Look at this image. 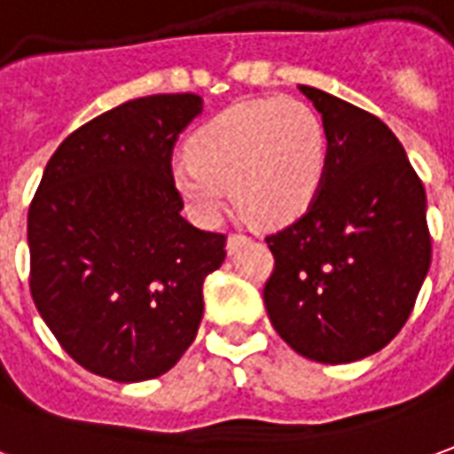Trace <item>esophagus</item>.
Instances as JSON below:
<instances>
[{
	"instance_id": "esophagus-1",
	"label": "esophagus",
	"mask_w": 454,
	"mask_h": 454,
	"mask_svg": "<svg viewBox=\"0 0 454 454\" xmlns=\"http://www.w3.org/2000/svg\"><path fill=\"white\" fill-rule=\"evenodd\" d=\"M245 242H247L245 234H230V237H227V252H230V254H234V252L245 245Z\"/></svg>"
}]
</instances>
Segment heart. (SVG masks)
Wrapping results in <instances>:
<instances>
[{"label":"heart","instance_id":"obj_1","mask_svg":"<svg viewBox=\"0 0 454 454\" xmlns=\"http://www.w3.org/2000/svg\"><path fill=\"white\" fill-rule=\"evenodd\" d=\"M326 128L309 103L269 96L234 103L209 118L173 162V183L192 217L220 220L232 205L254 224L279 227L301 217L324 185Z\"/></svg>","mask_w":454,"mask_h":454}]
</instances>
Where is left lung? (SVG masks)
<instances>
[{
	"label": "left lung",
	"mask_w": 454,
	"mask_h": 454,
	"mask_svg": "<svg viewBox=\"0 0 454 454\" xmlns=\"http://www.w3.org/2000/svg\"><path fill=\"white\" fill-rule=\"evenodd\" d=\"M299 90L326 128V175L306 215L267 237L264 306L304 358L353 364L398 336L427 277L425 187L380 118L326 90Z\"/></svg>",
	"instance_id": "8db88e82"
}]
</instances>
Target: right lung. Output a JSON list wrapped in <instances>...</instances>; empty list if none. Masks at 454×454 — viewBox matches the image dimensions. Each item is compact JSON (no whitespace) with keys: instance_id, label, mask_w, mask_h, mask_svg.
Segmentation results:
<instances>
[{"instance_id":"add662e5","label":"right lung","mask_w":454,"mask_h":454,"mask_svg":"<svg viewBox=\"0 0 454 454\" xmlns=\"http://www.w3.org/2000/svg\"><path fill=\"white\" fill-rule=\"evenodd\" d=\"M195 93H158L89 121L56 148L29 207L31 296L78 365L118 383L168 373L195 340L224 234L180 215L177 136Z\"/></svg>"}]
</instances>
